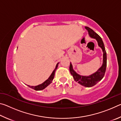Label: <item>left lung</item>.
Segmentation results:
<instances>
[{"label":"left lung","instance_id":"1","mask_svg":"<svg viewBox=\"0 0 121 121\" xmlns=\"http://www.w3.org/2000/svg\"><path fill=\"white\" fill-rule=\"evenodd\" d=\"M85 28L89 32L90 36L92 38H95L97 40L98 45L102 48V51H103V64L98 69L97 72L93 73L92 75L89 76H83L77 74L73 70L71 63L70 66H69V70H70L71 75L73 76V79L76 82L85 87H92L97 84L100 81H101L105 75L106 66H107V54H106L105 48L101 38L92 29L90 28L88 26H85Z\"/></svg>","mask_w":121,"mask_h":121}]
</instances>
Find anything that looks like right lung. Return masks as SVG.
Masks as SVG:
<instances>
[{"instance_id":"1","label":"right lung","mask_w":121,"mask_h":121,"mask_svg":"<svg viewBox=\"0 0 121 121\" xmlns=\"http://www.w3.org/2000/svg\"><path fill=\"white\" fill-rule=\"evenodd\" d=\"M58 64H59V63H57L56 67V68H55L54 70H53V71L52 73V74L51 75V76L49 77L47 79L46 81H45L43 83L41 84L38 85L37 86H34L28 85V86L30 88H31V89H34L35 90H37V91H39V90H42L44 89L45 88L48 86V85H50V84L52 83L53 79V78H54L55 72H56V69H57V68H58Z\"/></svg>"}]
</instances>
